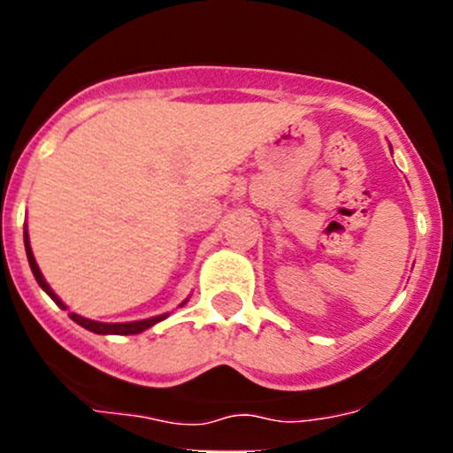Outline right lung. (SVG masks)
<instances>
[{"instance_id": "right-lung-1", "label": "right lung", "mask_w": 453, "mask_h": 453, "mask_svg": "<svg viewBox=\"0 0 453 453\" xmlns=\"http://www.w3.org/2000/svg\"><path fill=\"white\" fill-rule=\"evenodd\" d=\"M25 251H27V259H29L31 273H34V277H35V280H38V283H40V288H42L44 292L49 294L50 298H53L57 304L61 306V309H65V304L61 303V300L55 296L53 289L49 288V283H46V280H44L42 273H40L38 264H35L34 253H31V247H29V236H27V232H25ZM165 317H168V315L150 317V319H142V321H129V324H102V321H91V319H87V317H81V315H76V313H70V319H74L78 326L87 327V330L96 332V334H121V336H123V334H140V332H144V330H147V327L155 326V324H157V321H161V319H165Z\"/></svg>"}]
</instances>
